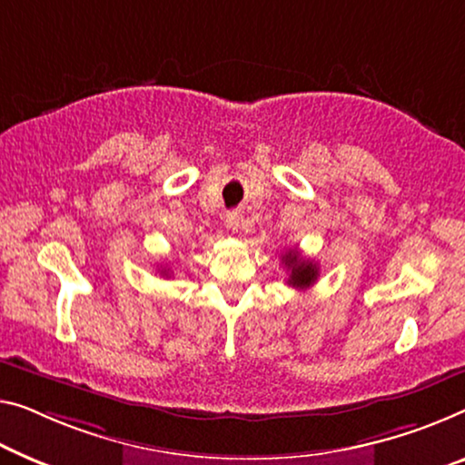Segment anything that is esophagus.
Here are the masks:
<instances>
[{
  "mask_svg": "<svg viewBox=\"0 0 465 465\" xmlns=\"http://www.w3.org/2000/svg\"><path fill=\"white\" fill-rule=\"evenodd\" d=\"M242 221H244V219H242L240 213H227V214H225V225L230 227L232 232H238V230H240Z\"/></svg>",
  "mask_w": 465,
  "mask_h": 465,
  "instance_id": "1",
  "label": "esophagus"
}]
</instances>
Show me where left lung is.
Returning <instances> with one entry per match:
<instances>
[{
    "mask_svg": "<svg viewBox=\"0 0 465 465\" xmlns=\"http://www.w3.org/2000/svg\"><path fill=\"white\" fill-rule=\"evenodd\" d=\"M283 265L290 269V277L288 283L294 288H309L313 286L320 277V267H317L315 261L302 259L299 251H288L282 256Z\"/></svg>",
    "mask_w": 465,
    "mask_h": 465,
    "instance_id": "left-lung-1",
    "label": "left lung"
}]
</instances>
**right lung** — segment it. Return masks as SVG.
<instances>
[{
  "instance_id": "obj_1",
  "label": "right lung",
  "mask_w": 465,
  "mask_h": 465,
  "mask_svg": "<svg viewBox=\"0 0 465 465\" xmlns=\"http://www.w3.org/2000/svg\"><path fill=\"white\" fill-rule=\"evenodd\" d=\"M163 273H169V272H166V269H164V272Z\"/></svg>"
}]
</instances>
